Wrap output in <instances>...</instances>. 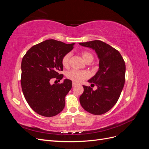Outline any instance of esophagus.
I'll list each match as a JSON object with an SVG mask.
<instances>
[{
    "mask_svg": "<svg viewBox=\"0 0 149 149\" xmlns=\"http://www.w3.org/2000/svg\"><path fill=\"white\" fill-rule=\"evenodd\" d=\"M72 85H73V87H74V86H76V85H77V84H76V83H74V82H73V83H72Z\"/></svg>",
    "mask_w": 149,
    "mask_h": 149,
    "instance_id": "esophagus-1",
    "label": "esophagus"
}]
</instances>
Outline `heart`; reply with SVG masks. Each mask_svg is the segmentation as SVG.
I'll return each mask as SVG.
<instances>
[{"label": "heart", "instance_id": "heart-1", "mask_svg": "<svg viewBox=\"0 0 149 149\" xmlns=\"http://www.w3.org/2000/svg\"><path fill=\"white\" fill-rule=\"evenodd\" d=\"M83 60L86 62L92 61L94 59L93 55L91 53L88 52H83L81 53ZM71 53H68L62 58L61 63L64 67H68L70 65V60L71 58ZM66 77L69 79L73 81L74 83H81L83 80L86 79L89 77V73L86 71L84 70H78L73 69L67 72Z\"/></svg>", "mask_w": 149, "mask_h": 149}]
</instances>
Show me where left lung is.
<instances>
[{
	"label": "left lung",
	"instance_id": "obj_1",
	"mask_svg": "<svg viewBox=\"0 0 149 149\" xmlns=\"http://www.w3.org/2000/svg\"><path fill=\"white\" fill-rule=\"evenodd\" d=\"M79 44L95 50L100 60L97 72L88 81L97 88L94 91L90 86L83 85L84 92L79 97L80 104L89 113L104 114L116 104L123 91L125 83V62L117 49L101 40Z\"/></svg>",
	"mask_w": 149,
	"mask_h": 149
}]
</instances>
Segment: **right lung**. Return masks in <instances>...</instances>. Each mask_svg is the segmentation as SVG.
Instances as JSON below:
<instances>
[{"instance_id": "obj_1", "label": "right lung", "mask_w": 149, "mask_h": 149, "mask_svg": "<svg viewBox=\"0 0 149 149\" xmlns=\"http://www.w3.org/2000/svg\"><path fill=\"white\" fill-rule=\"evenodd\" d=\"M74 43L66 44L47 40L35 45L26 53L22 61L21 86L29 105L45 117L57 115L64 109L65 98L72 87L65 79L61 84H50L53 78L61 80L63 74L61 60L73 48Z\"/></svg>"}]
</instances>
